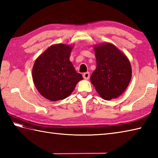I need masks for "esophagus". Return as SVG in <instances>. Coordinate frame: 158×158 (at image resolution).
<instances>
[{
  "label": "esophagus",
  "mask_w": 158,
  "mask_h": 158,
  "mask_svg": "<svg viewBox=\"0 0 158 158\" xmlns=\"http://www.w3.org/2000/svg\"><path fill=\"white\" fill-rule=\"evenodd\" d=\"M83 78H84L85 79H86V80H88V79H89V77H90V74H89V72H87V73H83Z\"/></svg>",
  "instance_id": "34e87169"
}]
</instances>
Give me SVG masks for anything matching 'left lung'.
Returning a JSON list of instances; mask_svg holds the SVG:
<instances>
[{"instance_id": "left-lung-1", "label": "left lung", "mask_w": 158, "mask_h": 158, "mask_svg": "<svg viewBox=\"0 0 158 158\" xmlns=\"http://www.w3.org/2000/svg\"><path fill=\"white\" fill-rule=\"evenodd\" d=\"M96 68L90 77L97 92L110 100L125 91L132 77V69L127 57L110 43L94 48Z\"/></svg>"}]
</instances>
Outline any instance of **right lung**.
Here are the masks:
<instances>
[{"label": "right lung", "instance_id": "obj_1", "mask_svg": "<svg viewBox=\"0 0 158 158\" xmlns=\"http://www.w3.org/2000/svg\"><path fill=\"white\" fill-rule=\"evenodd\" d=\"M71 49L64 44L52 45L36 60L32 69L33 81L45 98L57 101L67 98L83 79L70 62Z\"/></svg>", "mask_w": 158, "mask_h": 158}]
</instances>
